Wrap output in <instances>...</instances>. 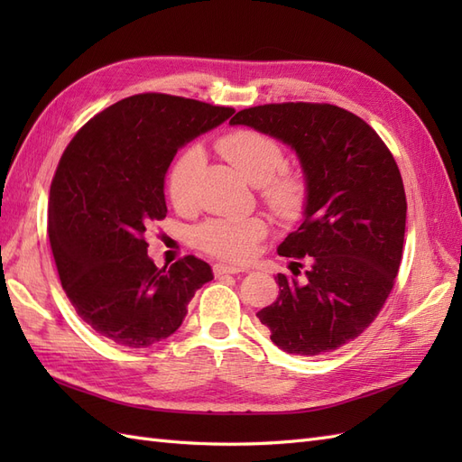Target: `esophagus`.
I'll use <instances>...</instances> for the list:
<instances>
[{"mask_svg":"<svg viewBox=\"0 0 462 462\" xmlns=\"http://www.w3.org/2000/svg\"><path fill=\"white\" fill-rule=\"evenodd\" d=\"M243 272V268L239 265H229V263H216L214 265V275H226V273H239Z\"/></svg>","mask_w":462,"mask_h":462,"instance_id":"34e87169","label":"esophagus"}]
</instances>
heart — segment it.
Listing matches in <instances>:
<instances>
[{
  "label": "heart",
  "mask_w": 462,
  "mask_h": 462,
  "mask_svg": "<svg viewBox=\"0 0 462 462\" xmlns=\"http://www.w3.org/2000/svg\"><path fill=\"white\" fill-rule=\"evenodd\" d=\"M217 150L248 183L262 189V197L279 217H297L306 200L302 175L285 167V152L275 138L258 131L239 129L217 141ZM202 150L192 146L175 160L167 190L175 208L187 209L194 200V185L202 170ZM265 235L260 217H219L209 219L197 229V245L223 260L243 262L254 254Z\"/></svg>",
  "instance_id": "obj_1"
}]
</instances>
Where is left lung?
I'll return each mask as SVG.
<instances>
[{
  "mask_svg": "<svg viewBox=\"0 0 462 462\" xmlns=\"http://www.w3.org/2000/svg\"><path fill=\"white\" fill-rule=\"evenodd\" d=\"M229 123L291 146L306 183L302 226L277 248L297 268L310 263L306 282L277 273L279 297L256 316L285 353L335 351L372 324L393 289L407 223L399 167L366 121L331 104H265Z\"/></svg>",
  "mask_w": 462,
  "mask_h": 462,
  "instance_id": "left-lung-1",
  "label": "left lung"
}]
</instances>
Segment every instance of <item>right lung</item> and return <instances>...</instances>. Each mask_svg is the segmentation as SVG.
<instances>
[{"label":"right lung","mask_w":462,"mask_h":462,"mask_svg":"<svg viewBox=\"0 0 462 462\" xmlns=\"http://www.w3.org/2000/svg\"><path fill=\"white\" fill-rule=\"evenodd\" d=\"M233 114L136 94L94 116L65 148L50 187V245L65 295L102 337L131 348L167 339L214 279L194 256L156 268L144 235L167 214L165 173L177 150Z\"/></svg>","instance_id":"1"}]
</instances>
